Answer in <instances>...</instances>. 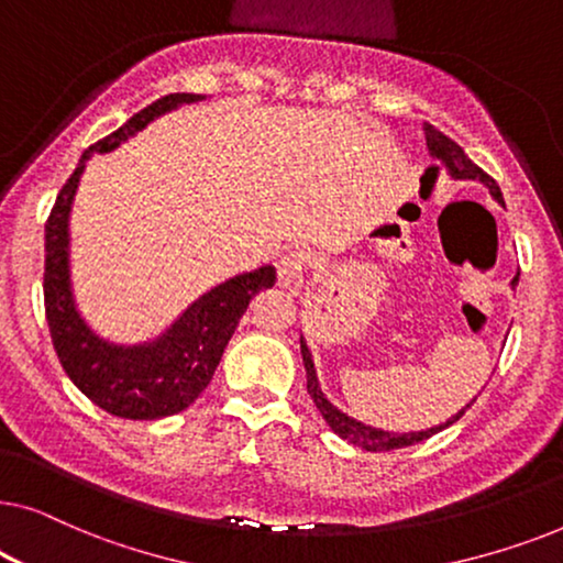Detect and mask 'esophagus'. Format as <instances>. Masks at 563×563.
I'll use <instances>...</instances> for the list:
<instances>
[{
	"instance_id": "1",
	"label": "esophagus",
	"mask_w": 563,
	"mask_h": 563,
	"mask_svg": "<svg viewBox=\"0 0 563 563\" xmlns=\"http://www.w3.org/2000/svg\"><path fill=\"white\" fill-rule=\"evenodd\" d=\"M305 266L307 256L302 251H291L279 261V287L287 289L289 295H299L305 284Z\"/></svg>"
}]
</instances>
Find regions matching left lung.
I'll return each mask as SVG.
<instances>
[{"label":"left lung","instance_id":"1","mask_svg":"<svg viewBox=\"0 0 563 563\" xmlns=\"http://www.w3.org/2000/svg\"><path fill=\"white\" fill-rule=\"evenodd\" d=\"M426 141H428V151L430 156H433L438 164L441 166H433V172H438V168H445L453 179H468V181H482L484 187L489 189V195L497 199L499 205L503 202V191H499L497 181L492 179L489 174H484L479 166L474 164L472 158L466 156L464 148H461L459 143H453L449 135H443L441 130H435L433 125H426ZM520 276V272H518ZM518 276L510 282L512 287L518 284ZM299 349H302V361H305V372H307V391H310L312 402L314 407H318L322 418H325V422L330 426V430L333 433H338L343 438V441H349L353 445H358V449L364 451H395V449H405V445H415L420 441H428L430 435L441 433V430H445L449 426H453L461 415H464L468 407L474 405V399L468 402L466 407H461V410L453 415V418H449L445 422H441V426L435 428H428V430H410V433H391V430H382V428H372L366 426V422H358L349 418V415L338 410V407L330 402V399L322 395L320 389V382H318V372H314V361H312V353L310 349H307V341L305 338H299Z\"/></svg>","mask_w":563,"mask_h":563}]
</instances>
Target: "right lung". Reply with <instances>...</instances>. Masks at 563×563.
Here are the masks:
<instances>
[{
	"instance_id": "add662e5",
	"label": "right lung",
	"mask_w": 563,
	"mask_h": 563,
	"mask_svg": "<svg viewBox=\"0 0 563 563\" xmlns=\"http://www.w3.org/2000/svg\"><path fill=\"white\" fill-rule=\"evenodd\" d=\"M202 99V95L161 97L133 114L112 135L89 145L81 153L79 166L58 191L51 218L45 222L43 297L53 349L68 379L114 418L161 420L187 410L210 384L222 351L233 338L243 312L249 310L251 299L276 282L274 266L238 274L195 299L156 341L137 345L104 341L76 310L68 266V214L87 161L95 153L114 151L161 114Z\"/></svg>"
}]
</instances>
